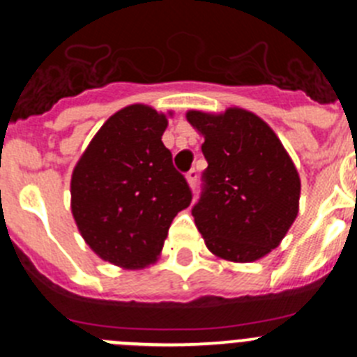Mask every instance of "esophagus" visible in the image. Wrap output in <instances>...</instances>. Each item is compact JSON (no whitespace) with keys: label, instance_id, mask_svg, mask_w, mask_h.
I'll list each match as a JSON object with an SVG mask.
<instances>
[{"label":"esophagus","instance_id":"1","mask_svg":"<svg viewBox=\"0 0 357 357\" xmlns=\"http://www.w3.org/2000/svg\"><path fill=\"white\" fill-rule=\"evenodd\" d=\"M185 178H188V184L191 185V188H195V185H197V181H198V172H197V169H191V172H188Z\"/></svg>","mask_w":357,"mask_h":357}]
</instances>
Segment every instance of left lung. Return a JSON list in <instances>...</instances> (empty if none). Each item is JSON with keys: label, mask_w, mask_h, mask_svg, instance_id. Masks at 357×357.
<instances>
[{"label": "left lung", "mask_w": 357, "mask_h": 357, "mask_svg": "<svg viewBox=\"0 0 357 357\" xmlns=\"http://www.w3.org/2000/svg\"><path fill=\"white\" fill-rule=\"evenodd\" d=\"M204 135L207 169L191 209L207 248L232 263H252L279 247L298 214L301 178L275 132L245 109L189 110Z\"/></svg>", "instance_id": "8db88e82"}]
</instances>
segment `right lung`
Returning <instances> with one entry per match:
<instances>
[{
    "label": "right lung",
    "mask_w": 357,
    "mask_h": 357,
    "mask_svg": "<svg viewBox=\"0 0 357 357\" xmlns=\"http://www.w3.org/2000/svg\"><path fill=\"white\" fill-rule=\"evenodd\" d=\"M166 116L128 105L110 116L73 169L71 211L103 261L139 270L155 263L191 189L164 146Z\"/></svg>",
    "instance_id": "obj_1"
}]
</instances>
